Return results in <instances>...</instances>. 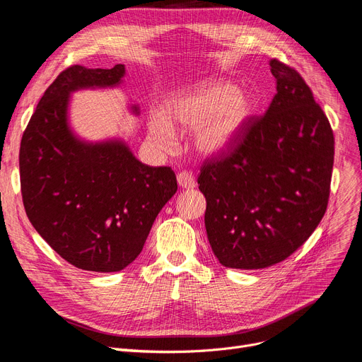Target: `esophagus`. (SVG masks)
I'll list each match as a JSON object with an SVG mask.
<instances>
[{
  "instance_id": "34e87169",
  "label": "esophagus",
  "mask_w": 362,
  "mask_h": 362,
  "mask_svg": "<svg viewBox=\"0 0 362 362\" xmlns=\"http://www.w3.org/2000/svg\"><path fill=\"white\" fill-rule=\"evenodd\" d=\"M177 182L185 189H194L197 186V180H195L194 175L189 173V171H180V173L177 175Z\"/></svg>"
}]
</instances>
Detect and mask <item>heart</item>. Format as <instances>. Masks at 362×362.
I'll use <instances>...</instances> for the list:
<instances>
[{
  "label": "heart",
  "mask_w": 362,
  "mask_h": 362,
  "mask_svg": "<svg viewBox=\"0 0 362 362\" xmlns=\"http://www.w3.org/2000/svg\"><path fill=\"white\" fill-rule=\"evenodd\" d=\"M251 110V100L235 85L205 81L171 98L165 117L151 119L149 136L160 149H171L176 142L173 127L195 129L197 149L204 156H217L235 142Z\"/></svg>",
  "instance_id": "obj_1"
}]
</instances>
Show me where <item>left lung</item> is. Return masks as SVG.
<instances>
[{
	"label": "left lung",
	"instance_id": "1",
	"mask_svg": "<svg viewBox=\"0 0 362 362\" xmlns=\"http://www.w3.org/2000/svg\"><path fill=\"white\" fill-rule=\"evenodd\" d=\"M277 93L235 142L206 158L198 175L205 229L220 264L258 270L291 257L325 216L334 136L311 88L273 59Z\"/></svg>",
	"mask_w": 362,
	"mask_h": 362
}]
</instances>
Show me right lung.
I'll return each mask as SVG.
<instances>
[{"label": "right lung", "instance_id": "right-lung-1", "mask_svg": "<svg viewBox=\"0 0 362 362\" xmlns=\"http://www.w3.org/2000/svg\"><path fill=\"white\" fill-rule=\"evenodd\" d=\"M124 64L70 66L44 92L23 132L18 167L29 221L74 267L111 273L135 261L177 191L171 167H151L119 142L83 144L67 126L69 93L119 85Z\"/></svg>", "mask_w": 362, "mask_h": 362}]
</instances>
